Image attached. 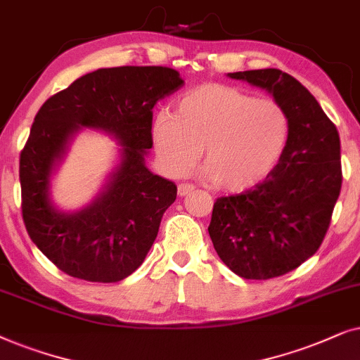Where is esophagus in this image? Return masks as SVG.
<instances>
[{"instance_id": "1", "label": "esophagus", "mask_w": 360, "mask_h": 360, "mask_svg": "<svg viewBox=\"0 0 360 360\" xmlns=\"http://www.w3.org/2000/svg\"><path fill=\"white\" fill-rule=\"evenodd\" d=\"M191 191H194L193 184H179V186H177V194H179L181 198H183V195H186V194H189Z\"/></svg>"}]
</instances>
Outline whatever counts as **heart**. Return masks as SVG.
Here are the masks:
<instances>
[{
	"label": "heart",
	"instance_id": "heart-1",
	"mask_svg": "<svg viewBox=\"0 0 360 360\" xmlns=\"http://www.w3.org/2000/svg\"><path fill=\"white\" fill-rule=\"evenodd\" d=\"M288 133L290 120L280 103L224 84L193 89L174 115L160 113L151 127L167 174L184 176L202 148L205 177L227 191H245L265 179L283 155Z\"/></svg>",
	"mask_w": 360,
	"mask_h": 360
}]
</instances>
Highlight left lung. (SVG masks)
Segmentation results:
<instances>
[{"label":"left lung","mask_w":360,"mask_h":360,"mask_svg":"<svg viewBox=\"0 0 360 360\" xmlns=\"http://www.w3.org/2000/svg\"><path fill=\"white\" fill-rule=\"evenodd\" d=\"M271 95L290 133L263 183L215 200L209 236L225 265L247 280L281 276L313 257L341 193V140L309 90L278 69L227 74Z\"/></svg>","instance_id":"8db88e82"}]
</instances>
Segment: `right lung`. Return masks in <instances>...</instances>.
I'll return each instance as SVG.
<instances>
[{
    "label": "right lung",
    "mask_w": 360,
    "mask_h": 360,
    "mask_svg": "<svg viewBox=\"0 0 360 360\" xmlns=\"http://www.w3.org/2000/svg\"><path fill=\"white\" fill-rule=\"evenodd\" d=\"M169 67H112L85 74L47 98L19 158L22 219L36 247L67 275L115 283L141 265L161 217L176 200L172 181L153 174V107L183 87ZM82 127L107 132L120 161L84 210L60 211L50 195L51 174Z\"/></svg>",
    "instance_id": "1"
}]
</instances>
